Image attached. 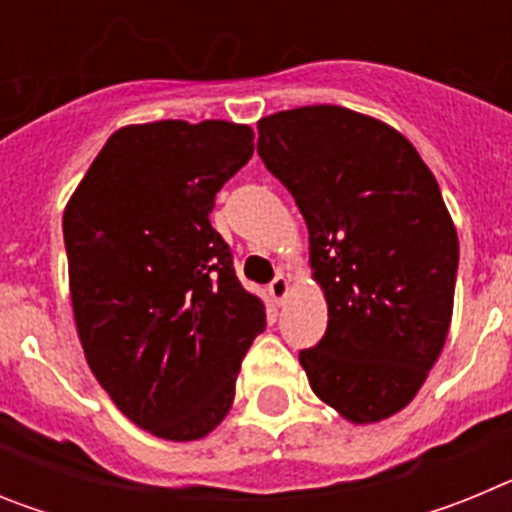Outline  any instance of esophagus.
Wrapping results in <instances>:
<instances>
[{
  "label": "esophagus",
  "instance_id": "34e87169",
  "mask_svg": "<svg viewBox=\"0 0 512 512\" xmlns=\"http://www.w3.org/2000/svg\"><path fill=\"white\" fill-rule=\"evenodd\" d=\"M289 292V279L284 274H277V277L269 282V295L274 297V302H282Z\"/></svg>",
  "mask_w": 512,
  "mask_h": 512
}]
</instances>
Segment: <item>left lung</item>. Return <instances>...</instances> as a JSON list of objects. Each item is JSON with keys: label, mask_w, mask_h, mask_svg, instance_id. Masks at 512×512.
<instances>
[{"label": "left lung", "mask_w": 512, "mask_h": 512, "mask_svg": "<svg viewBox=\"0 0 512 512\" xmlns=\"http://www.w3.org/2000/svg\"><path fill=\"white\" fill-rule=\"evenodd\" d=\"M256 151L305 217L328 300L325 336L300 351L312 392L354 423L390 418L454 310L459 238L436 176L390 125L333 104L264 117Z\"/></svg>", "instance_id": "left-lung-1"}]
</instances>
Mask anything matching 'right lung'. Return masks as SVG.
Segmentation results:
<instances>
[{
    "instance_id": "1",
    "label": "right lung",
    "mask_w": 512,
    "mask_h": 512,
    "mask_svg": "<svg viewBox=\"0 0 512 512\" xmlns=\"http://www.w3.org/2000/svg\"><path fill=\"white\" fill-rule=\"evenodd\" d=\"M253 156V130L161 120L112 135L63 212L84 356L120 413L169 441L228 415L259 297L210 225L217 192Z\"/></svg>"
}]
</instances>
